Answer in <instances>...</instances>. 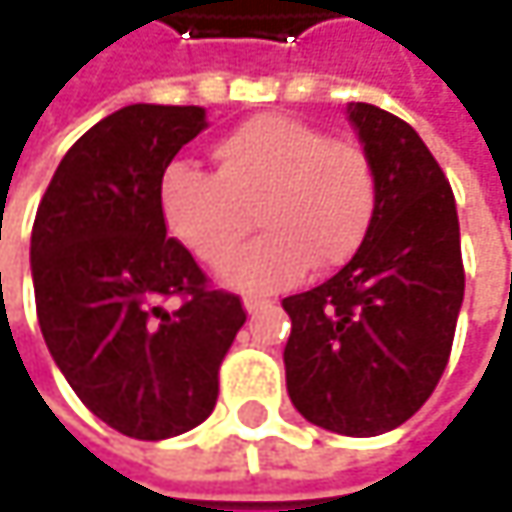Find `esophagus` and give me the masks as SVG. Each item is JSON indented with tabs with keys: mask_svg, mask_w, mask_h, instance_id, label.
Wrapping results in <instances>:
<instances>
[{
	"mask_svg": "<svg viewBox=\"0 0 512 512\" xmlns=\"http://www.w3.org/2000/svg\"><path fill=\"white\" fill-rule=\"evenodd\" d=\"M243 305H246V311L255 317V314H260L263 308H269L272 302H269V299H260V296H246V302H243Z\"/></svg>",
	"mask_w": 512,
	"mask_h": 512,
	"instance_id": "34e87169",
	"label": "esophagus"
}]
</instances>
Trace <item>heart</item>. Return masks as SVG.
Returning a JSON list of instances; mask_svg holds the SVG:
<instances>
[{
  "mask_svg": "<svg viewBox=\"0 0 512 512\" xmlns=\"http://www.w3.org/2000/svg\"><path fill=\"white\" fill-rule=\"evenodd\" d=\"M216 171L174 159L159 180L171 234L210 269H222L251 230L264 234L225 272L243 293L290 287L314 269L347 263L367 240L379 177L353 139L287 118L257 115L216 145Z\"/></svg>",
  "mask_w": 512,
  "mask_h": 512,
  "instance_id": "obj_1",
  "label": "heart"
}]
</instances>
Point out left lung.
Wrapping results in <instances>:
<instances>
[{
  "label": "left lung",
  "instance_id": "left-lung-1",
  "mask_svg": "<svg viewBox=\"0 0 512 512\" xmlns=\"http://www.w3.org/2000/svg\"><path fill=\"white\" fill-rule=\"evenodd\" d=\"M379 177L376 219L353 260L287 296V394L317 427L379 436L439 385L457 332L465 269L457 201L436 156L397 115L350 103Z\"/></svg>",
  "mask_w": 512,
  "mask_h": 512
}]
</instances>
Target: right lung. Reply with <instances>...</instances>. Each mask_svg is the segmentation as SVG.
Segmentation results:
<instances>
[{
	"label": "right lung",
	"instance_id": "obj_1",
	"mask_svg": "<svg viewBox=\"0 0 512 512\" xmlns=\"http://www.w3.org/2000/svg\"><path fill=\"white\" fill-rule=\"evenodd\" d=\"M207 127L201 106L133 103L58 162L32 228L44 341L76 397L112 430L159 442L216 406L219 367L246 323L165 237L159 180Z\"/></svg>",
	"mask_w": 512,
	"mask_h": 512
}]
</instances>
